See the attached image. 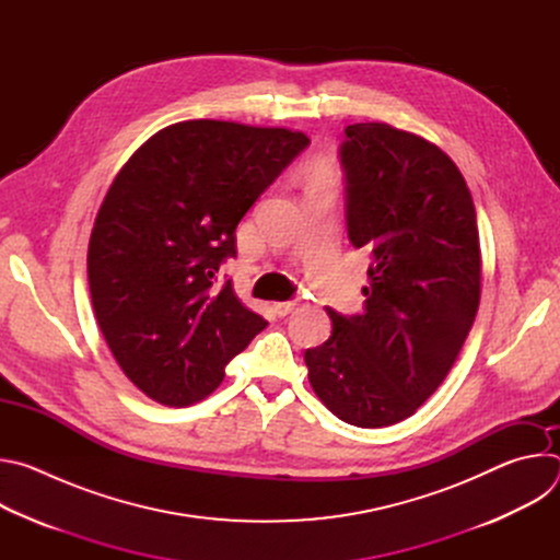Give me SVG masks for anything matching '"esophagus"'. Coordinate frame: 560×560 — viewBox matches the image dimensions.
I'll return each mask as SVG.
<instances>
[{
  "instance_id": "esophagus-1",
  "label": "esophagus",
  "mask_w": 560,
  "mask_h": 560,
  "mask_svg": "<svg viewBox=\"0 0 560 560\" xmlns=\"http://www.w3.org/2000/svg\"><path fill=\"white\" fill-rule=\"evenodd\" d=\"M296 305H299V301H279V303H275V312L279 316H288L290 312L296 310Z\"/></svg>"
}]
</instances>
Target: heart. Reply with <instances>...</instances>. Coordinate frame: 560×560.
I'll return each mask as SVG.
<instances>
[{
    "mask_svg": "<svg viewBox=\"0 0 560 560\" xmlns=\"http://www.w3.org/2000/svg\"><path fill=\"white\" fill-rule=\"evenodd\" d=\"M330 179H332V175H330V173H328V175H318V177H314V182H330ZM314 182H312V184H314Z\"/></svg>",
    "mask_w": 560,
    "mask_h": 560,
    "instance_id": "obj_1",
    "label": "heart"
}]
</instances>
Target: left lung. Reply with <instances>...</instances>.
<instances>
[{
  "instance_id": "obj_1",
  "label": "left lung",
  "mask_w": 560,
  "mask_h": 560,
  "mask_svg": "<svg viewBox=\"0 0 560 560\" xmlns=\"http://www.w3.org/2000/svg\"><path fill=\"white\" fill-rule=\"evenodd\" d=\"M341 164L348 236L370 259L365 312L328 307L332 335L305 350V365L335 417L385 428L436 392L471 330L481 301L476 210L452 159L389 124L348 126Z\"/></svg>"
}]
</instances>
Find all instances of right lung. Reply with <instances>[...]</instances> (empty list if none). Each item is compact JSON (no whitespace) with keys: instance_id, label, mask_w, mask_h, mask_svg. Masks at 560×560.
<instances>
[{"instance_id":"add662e5","label":"right lung","mask_w":560,"mask_h":560,"mask_svg":"<svg viewBox=\"0 0 560 560\" xmlns=\"http://www.w3.org/2000/svg\"><path fill=\"white\" fill-rule=\"evenodd\" d=\"M307 143L190 119L154 132L113 179L91 232V299L115 361L152 401H201L268 326L217 272L236 255L238 221Z\"/></svg>"}]
</instances>
